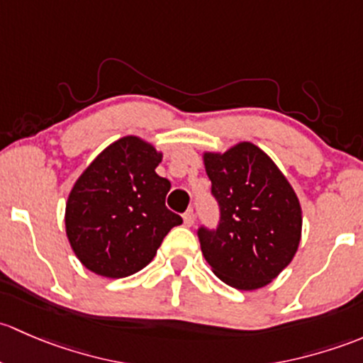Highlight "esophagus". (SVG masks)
<instances>
[{
	"mask_svg": "<svg viewBox=\"0 0 363 363\" xmlns=\"http://www.w3.org/2000/svg\"><path fill=\"white\" fill-rule=\"evenodd\" d=\"M194 220H196V215H194V209H186L185 213H183V222H185L186 227L194 225Z\"/></svg>",
	"mask_w": 363,
	"mask_h": 363,
	"instance_id": "obj_1",
	"label": "esophagus"
}]
</instances>
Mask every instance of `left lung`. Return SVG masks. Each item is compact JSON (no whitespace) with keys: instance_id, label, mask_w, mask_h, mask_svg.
I'll return each mask as SVG.
<instances>
[{"instance_id":"8db88e82","label":"left lung","mask_w":363,"mask_h":363,"mask_svg":"<svg viewBox=\"0 0 363 363\" xmlns=\"http://www.w3.org/2000/svg\"><path fill=\"white\" fill-rule=\"evenodd\" d=\"M204 166L220 213L216 227L197 229L204 259L227 285L260 289L297 252L302 229L297 196L276 164L252 143L204 154Z\"/></svg>"}]
</instances>
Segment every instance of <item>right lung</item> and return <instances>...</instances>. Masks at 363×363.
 Here are the masks:
<instances>
[{"instance_id": "right-lung-1", "label": "right lung", "mask_w": 363, "mask_h": 363, "mask_svg": "<svg viewBox=\"0 0 363 363\" xmlns=\"http://www.w3.org/2000/svg\"><path fill=\"white\" fill-rule=\"evenodd\" d=\"M160 159L152 145L127 136L101 152L74 183L66 234L89 271L106 278L141 271L183 222L166 208L171 183L155 173Z\"/></svg>"}]
</instances>
